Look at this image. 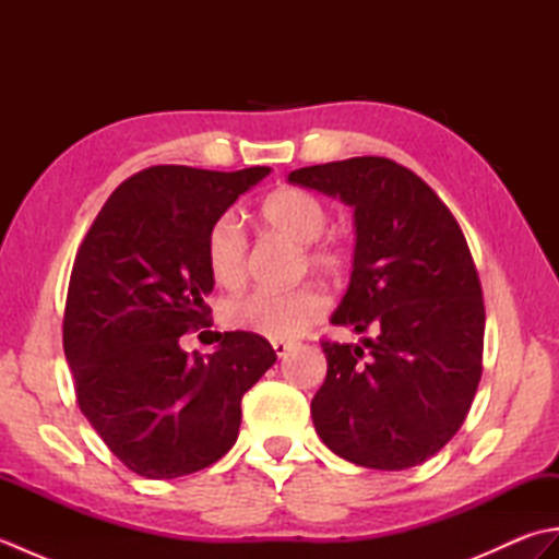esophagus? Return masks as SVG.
<instances>
[{"mask_svg": "<svg viewBox=\"0 0 559 559\" xmlns=\"http://www.w3.org/2000/svg\"><path fill=\"white\" fill-rule=\"evenodd\" d=\"M271 346H273V350H276L278 358H283V355H286V353L290 350V343H286V341H273Z\"/></svg>", "mask_w": 559, "mask_h": 559, "instance_id": "1", "label": "esophagus"}]
</instances>
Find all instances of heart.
I'll return each mask as SVG.
<instances>
[{
	"instance_id": "1",
	"label": "heart",
	"mask_w": 559,
	"mask_h": 559,
	"mask_svg": "<svg viewBox=\"0 0 559 559\" xmlns=\"http://www.w3.org/2000/svg\"><path fill=\"white\" fill-rule=\"evenodd\" d=\"M261 221L293 245L305 247V264L324 273H341L348 257L336 245H314L324 233L329 213L322 201L298 187H283L261 204ZM206 264L221 288L235 290L247 278V235L240 223L223 216L206 235ZM326 295L314 286L295 290H252L223 310L225 324L252 331L271 341H290L326 312Z\"/></svg>"
}]
</instances>
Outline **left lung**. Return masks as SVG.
I'll return each instance as SVG.
<instances>
[{"mask_svg": "<svg viewBox=\"0 0 559 559\" xmlns=\"http://www.w3.org/2000/svg\"><path fill=\"white\" fill-rule=\"evenodd\" d=\"M353 209L348 290L331 324L358 343L324 341L326 379L312 423L336 456L403 471L459 432L483 372V290L456 218L418 175L377 158L312 165L288 175Z\"/></svg>", "mask_w": 559, "mask_h": 559, "instance_id": "1", "label": "left lung"}]
</instances>
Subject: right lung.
<instances>
[{
    "label": "right lung",
    "instance_id": "right-lung-1",
    "mask_svg": "<svg viewBox=\"0 0 559 559\" xmlns=\"http://www.w3.org/2000/svg\"><path fill=\"white\" fill-rule=\"evenodd\" d=\"M271 168L235 173L156 165L105 201L71 269L64 355L79 408L129 471L170 480L228 454L242 396L276 362L252 331L213 353L180 336L206 322V235Z\"/></svg>",
    "mask_w": 559,
    "mask_h": 559
}]
</instances>
